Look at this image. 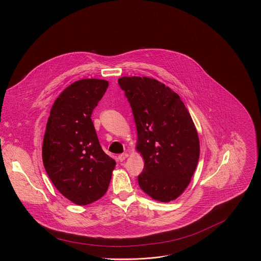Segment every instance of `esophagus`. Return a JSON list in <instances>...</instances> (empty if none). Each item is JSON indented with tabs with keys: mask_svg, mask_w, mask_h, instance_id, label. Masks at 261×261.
<instances>
[{
	"mask_svg": "<svg viewBox=\"0 0 261 261\" xmlns=\"http://www.w3.org/2000/svg\"><path fill=\"white\" fill-rule=\"evenodd\" d=\"M128 156H129L128 153H122V154H120V155L118 156V159H119V161H124Z\"/></svg>",
	"mask_w": 261,
	"mask_h": 261,
	"instance_id": "34e87169",
	"label": "esophagus"
}]
</instances>
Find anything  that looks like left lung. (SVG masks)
Instances as JSON below:
<instances>
[{"label": "left lung", "mask_w": 261, "mask_h": 261, "mask_svg": "<svg viewBox=\"0 0 261 261\" xmlns=\"http://www.w3.org/2000/svg\"><path fill=\"white\" fill-rule=\"evenodd\" d=\"M118 83L132 108L136 149L144 159L139 187L155 201H173L190 185L200 157L193 119L179 96L157 80L123 76Z\"/></svg>", "instance_id": "left-lung-1"}]
</instances>
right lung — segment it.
Instances as JSON below:
<instances>
[{"mask_svg": "<svg viewBox=\"0 0 261 261\" xmlns=\"http://www.w3.org/2000/svg\"><path fill=\"white\" fill-rule=\"evenodd\" d=\"M108 86L98 79L72 83L53 103L46 124L44 168L59 193L79 206L104 196L116 165L103 151L91 119Z\"/></svg>", "mask_w": 261, "mask_h": 261, "instance_id": "add662e5", "label": "right lung"}]
</instances>
